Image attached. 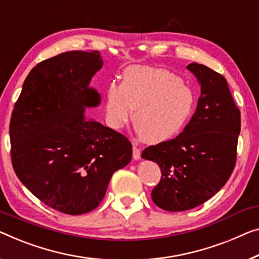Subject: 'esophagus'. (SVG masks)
<instances>
[{
  "mask_svg": "<svg viewBox=\"0 0 259 259\" xmlns=\"http://www.w3.org/2000/svg\"><path fill=\"white\" fill-rule=\"evenodd\" d=\"M133 157H134V159H136V160H138L141 158V149L137 148L136 145H134V148H133Z\"/></svg>",
  "mask_w": 259,
  "mask_h": 259,
  "instance_id": "1",
  "label": "esophagus"
}]
</instances>
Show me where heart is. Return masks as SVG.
<instances>
[{
  "mask_svg": "<svg viewBox=\"0 0 259 259\" xmlns=\"http://www.w3.org/2000/svg\"><path fill=\"white\" fill-rule=\"evenodd\" d=\"M194 92L165 68L133 66L123 72L122 83L110 82L105 92L108 126L119 130L133 116L141 138L150 144L175 138L195 110Z\"/></svg>",
  "mask_w": 259,
  "mask_h": 259,
  "instance_id": "b5f03b06",
  "label": "heart"
}]
</instances>
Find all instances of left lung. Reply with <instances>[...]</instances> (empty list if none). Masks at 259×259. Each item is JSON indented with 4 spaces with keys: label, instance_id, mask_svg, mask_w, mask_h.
<instances>
[{
    "label": "left lung",
    "instance_id": "obj_1",
    "mask_svg": "<svg viewBox=\"0 0 259 259\" xmlns=\"http://www.w3.org/2000/svg\"><path fill=\"white\" fill-rule=\"evenodd\" d=\"M187 69L201 84L194 115L175 140L142 152L159 165L161 178L151 196L167 211L188 210L209 200L230 178L237 157L241 113L226 78L201 64Z\"/></svg>",
    "mask_w": 259,
    "mask_h": 259
}]
</instances>
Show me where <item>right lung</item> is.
<instances>
[{"mask_svg": "<svg viewBox=\"0 0 259 259\" xmlns=\"http://www.w3.org/2000/svg\"><path fill=\"white\" fill-rule=\"evenodd\" d=\"M99 51H71L37 64L11 114V163L22 184L69 215L99 206L115 171L130 163L128 138L93 119L100 103L90 86L102 67Z\"/></svg>", "mask_w": 259, "mask_h": 259, "instance_id": "add662e5", "label": "right lung"}]
</instances>
